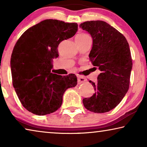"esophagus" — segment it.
<instances>
[{
    "label": "esophagus",
    "instance_id": "1",
    "mask_svg": "<svg viewBox=\"0 0 147 147\" xmlns=\"http://www.w3.org/2000/svg\"><path fill=\"white\" fill-rule=\"evenodd\" d=\"M78 78V82L79 84H82L85 82L87 80L86 78H84V76H77Z\"/></svg>",
    "mask_w": 147,
    "mask_h": 147
}]
</instances>
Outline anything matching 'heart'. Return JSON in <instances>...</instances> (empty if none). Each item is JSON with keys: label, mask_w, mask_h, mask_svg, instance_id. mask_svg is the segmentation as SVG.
<instances>
[{"label": "heart", "mask_w": 147, "mask_h": 147, "mask_svg": "<svg viewBox=\"0 0 147 147\" xmlns=\"http://www.w3.org/2000/svg\"><path fill=\"white\" fill-rule=\"evenodd\" d=\"M86 36H89L88 35H87L86 34H79L76 36V37H80V38H83V37H86Z\"/></svg>", "instance_id": "1"}]
</instances>
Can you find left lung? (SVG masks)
Segmentation results:
<instances>
[{"label":"left lung","mask_w":147,"mask_h":147,"mask_svg":"<svg viewBox=\"0 0 147 147\" xmlns=\"http://www.w3.org/2000/svg\"><path fill=\"white\" fill-rule=\"evenodd\" d=\"M79 26L93 39L89 59L101 71L96 82L89 81L95 93L83 99L84 106L94 113L108 112L121 102L129 89L132 59L128 43L102 21H86Z\"/></svg>","instance_id":"1"}]
</instances>
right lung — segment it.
Masks as SVG:
<instances>
[{"instance_id":"obj_1","label":"right lung","mask_w":147,"mask_h":147,"mask_svg":"<svg viewBox=\"0 0 147 147\" xmlns=\"http://www.w3.org/2000/svg\"><path fill=\"white\" fill-rule=\"evenodd\" d=\"M78 30L77 23L46 19L20 37L11 57L12 82L19 100L27 110L45 115L60 108L68 88L77 85L74 74L62 76L51 73L58 47Z\"/></svg>"}]
</instances>
